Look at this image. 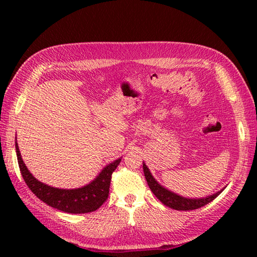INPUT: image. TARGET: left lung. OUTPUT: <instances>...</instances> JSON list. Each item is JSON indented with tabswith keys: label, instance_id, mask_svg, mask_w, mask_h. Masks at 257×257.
Returning <instances> with one entry per match:
<instances>
[{
	"label": "left lung",
	"instance_id": "8db88e82",
	"mask_svg": "<svg viewBox=\"0 0 257 257\" xmlns=\"http://www.w3.org/2000/svg\"><path fill=\"white\" fill-rule=\"evenodd\" d=\"M143 170H144L146 181L150 186L152 193H153L156 196V198H158L160 202H162L165 206H169L170 208H173V210H178V211L196 210V208L202 207L210 202H212L213 199L219 196L224 189V188L221 189L220 191H216L215 194L210 195V196H206V197H199V198L184 197V196H180L179 194H176L173 193V191L169 190L168 188H165L164 186H162L160 182H158V180L153 177V175H152L150 171V169L147 168V165L144 162H143Z\"/></svg>",
	"mask_w": 257,
	"mask_h": 257
}]
</instances>
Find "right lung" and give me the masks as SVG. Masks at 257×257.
<instances>
[{
	"label": "right lung",
	"mask_w": 257,
	"mask_h": 257,
	"mask_svg": "<svg viewBox=\"0 0 257 257\" xmlns=\"http://www.w3.org/2000/svg\"><path fill=\"white\" fill-rule=\"evenodd\" d=\"M16 152L17 158H18L20 172L23 175L26 184L29 187V189L41 201L46 203L47 205L62 212L72 213V214L93 212L97 210L106 201L111 184V176L121 162V158H119L118 160L107 164L89 184L79 187V188L66 189L56 188V187L46 185L44 182L36 179L30 173L28 168L26 167L23 158H21L18 143H17V137Z\"/></svg>",
	"instance_id": "add662e5"
}]
</instances>
